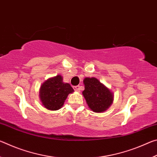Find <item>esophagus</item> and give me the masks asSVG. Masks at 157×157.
Returning <instances> with one entry per match:
<instances>
[{"label":"esophagus","instance_id":"esophagus-1","mask_svg":"<svg viewBox=\"0 0 157 157\" xmlns=\"http://www.w3.org/2000/svg\"><path fill=\"white\" fill-rule=\"evenodd\" d=\"M73 89L75 90V91H79V90H80V89H79V86H73Z\"/></svg>","mask_w":157,"mask_h":157}]
</instances>
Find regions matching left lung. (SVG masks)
I'll use <instances>...</instances> for the list:
<instances>
[{"instance_id": "left-lung-1", "label": "left lung", "mask_w": 157, "mask_h": 157, "mask_svg": "<svg viewBox=\"0 0 157 157\" xmlns=\"http://www.w3.org/2000/svg\"><path fill=\"white\" fill-rule=\"evenodd\" d=\"M83 82L82 95L90 109L95 113L107 111L113 102V92L94 77L84 78Z\"/></svg>"}]
</instances>
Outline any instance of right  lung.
<instances>
[{
	"mask_svg": "<svg viewBox=\"0 0 157 157\" xmlns=\"http://www.w3.org/2000/svg\"><path fill=\"white\" fill-rule=\"evenodd\" d=\"M74 92L68 83L63 82L61 75L46 79L39 89V98L44 107L50 111H56L63 107L68 94Z\"/></svg>",
	"mask_w": 157,
	"mask_h": 157,
	"instance_id": "add662e5",
	"label": "right lung"
}]
</instances>
